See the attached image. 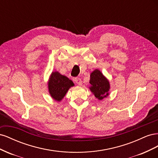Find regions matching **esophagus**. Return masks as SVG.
Returning a JSON list of instances; mask_svg holds the SVG:
<instances>
[{"label":"esophagus","mask_w":158,"mask_h":158,"mask_svg":"<svg viewBox=\"0 0 158 158\" xmlns=\"http://www.w3.org/2000/svg\"><path fill=\"white\" fill-rule=\"evenodd\" d=\"M74 82L79 85H81L82 84V81L80 78H76L74 79Z\"/></svg>","instance_id":"obj_1"}]
</instances>
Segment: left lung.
<instances>
[{
  "instance_id": "1",
  "label": "left lung",
  "mask_w": 158,
  "mask_h": 158,
  "mask_svg": "<svg viewBox=\"0 0 158 158\" xmlns=\"http://www.w3.org/2000/svg\"><path fill=\"white\" fill-rule=\"evenodd\" d=\"M89 84H91L90 91L99 100H102L109 95V82L100 70L95 69L91 73Z\"/></svg>"
}]
</instances>
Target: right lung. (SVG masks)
<instances>
[{"label":"right lung","instance_id":"right-lung-1","mask_svg":"<svg viewBox=\"0 0 158 158\" xmlns=\"http://www.w3.org/2000/svg\"><path fill=\"white\" fill-rule=\"evenodd\" d=\"M72 80L58 72H52L48 82L49 92L52 98L57 102H60L65 96L70 88L74 86Z\"/></svg>","mask_w":158,"mask_h":158}]
</instances>
